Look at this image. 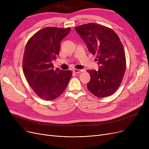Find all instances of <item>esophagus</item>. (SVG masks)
<instances>
[{
  "instance_id": "34e87169",
  "label": "esophagus",
  "mask_w": 149,
  "mask_h": 149,
  "mask_svg": "<svg viewBox=\"0 0 149 149\" xmlns=\"http://www.w3.org/2000/svg\"><path fill=\"white\" fill-rule=\"evenodd\" d=\"M73 71L75 74H79L84 71V69H74Z\"/></svg>"
}]
</instances>
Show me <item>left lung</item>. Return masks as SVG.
<instances>
[{
    "label": "left lung",
    "mask_w": 149,
    "mask_h": 149,
    "mask_svg": "<svg viewBox=\"0 0 149 149\" xmlns=\"http://www.w3.org/2000/svg\"><path fill=\"white\" fill-rule=\"evenodd\" d=\"M88 50L97 55L99 69L88 70L89 91L99 98L110 96L118 89L126 70V56L120 39L109 28L90 23L75 28Z\"/></svg>",
    "instance_id": "1"
}]
</instances>
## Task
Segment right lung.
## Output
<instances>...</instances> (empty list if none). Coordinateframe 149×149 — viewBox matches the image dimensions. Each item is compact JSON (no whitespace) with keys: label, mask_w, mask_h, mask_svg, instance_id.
<instances>
[{"label":"right lung","mask_w":149,"mask_h":149,"mask_svg":"<svg viewBox=\"0 0 149 149\" xmlns=\"http://www.w3.org/2000/svg\"><path fill=\"white\" fill-rule=\"evenodd\" d=\"M70 28L46 27L38 31L28 41L23 57L26 79L36 94L46 101L55 100L65 91L71 70L54 69L52 61L58 56L60 42Z\"/></svg>","instance_id":"obj_1"}]
</instances>
